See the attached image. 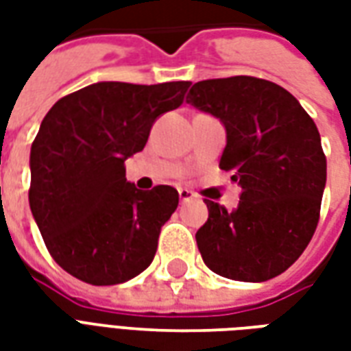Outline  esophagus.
<instances>
[{
	"mask_svg": "<svg viewBox=\"0 0 351 351\" xmlns=\"http://www.w3.org/2000/svg\"><path fill=\"white\" fill-rule=\"evenodd\" d=\"M178 197H180V201H190V199L195 197V193L190 190H186V188H180V190H178Z\"/></svg>",
	"mask_w": 351,
	"mask_h": 351,
	"instance_id": "esophagus-1",
	"label": "esophagus"
}]
</instances>
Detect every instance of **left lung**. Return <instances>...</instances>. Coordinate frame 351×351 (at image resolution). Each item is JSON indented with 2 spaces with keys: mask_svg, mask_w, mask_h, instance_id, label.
I'll list each match as a JSON object with an SVG mask.
<instances>
[{
  "mask_svg": "<svg viewBox=\"0 0 351 351\" xmlns=\"http://www.w3.org/2000/svg\"><path fill=\"white\" fill-rule=\"evenodd\" d=\"M186 101L226 125L220 167L243 188L231 213L206 199L208 220L195 233L203 261L241 282L278 276L319 220L327 160L316 123L287 90L246 75L195 82Z\"/></svg>",
  "mask_w": 351,
  "mask_h": 351,
  "instance_id": "8db88e82",
  "label": "left lung"
}]
</instances>
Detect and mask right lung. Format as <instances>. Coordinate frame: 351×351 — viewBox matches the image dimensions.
Here are the masks:
<instances>
[{
    "label": "right lung",
    "instance_id": "right-lung-1",
    "mask_svg": "<svg viewBox=\"0 0 351 351\" xmlns=\"http://www.w3.org/2000/svg\"><path fill=\"white\" fill-rule=\"evenodd\" d=\"M191 82H97L65 95L43 118L32 145L29 208L64 271L112 286L152 263L178 191H141L125 160L145 148L152 123L184 103Z\"/></svg>",
    "mask_w": 351,
    "mask_h": 351
}]
</instances>
